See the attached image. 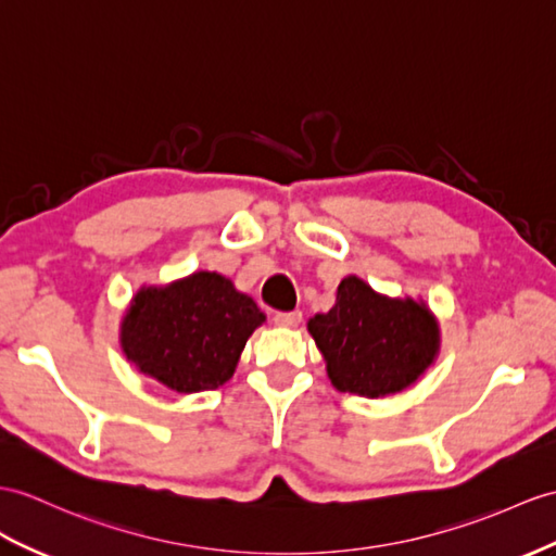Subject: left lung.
Listing matches in <instances>:
<instances>
[{
  "mask_svg": "<svg viewBox=\"0 0 556 556\" xmlns=\"http://www.w3.org/2000/svg\"><path fill=\"white\" fill-rule=\"evenodd\" d=\"M264 314L216 270L143 288L122 323V349L139 370L181 394L231 380Z\"/></svg>",
  "mask_w": 556,
  "mask_h": 556,
  "instance_id": "obj_1",
  "label": "left lung"
}]
</instances>
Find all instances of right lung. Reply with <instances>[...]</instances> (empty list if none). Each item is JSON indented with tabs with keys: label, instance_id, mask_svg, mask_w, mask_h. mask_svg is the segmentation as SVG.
<instances>
[{
	"label": "right lung",
	"instance_id": "add662e5",
	"mask_svg": "<svg viewBox=\"0 0 556 556\" xmlns=\"http://www.w3.org/2000/svg\"><path fill=\"white\" fill-rule=\"evenodd\" d=\"M308 332L340 391L384 396L413 384L434 361L439 332L429 311L413 300H387L349 276L337 304L308 320Z\"/></svg>",
	"mask_w": 556,
	"mask_h": 556
}]
</instances>
